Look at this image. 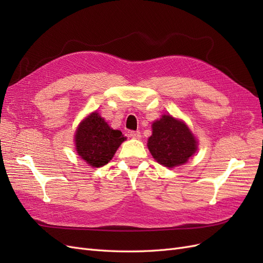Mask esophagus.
<instances>
[{
    "instance_id": "1",
    "label": "esophagus",
    "mask_w": 263,
    "mask_h": 263,
    "mask_svg": "<svg viewBox=\"0 0 263 263\" xmlns=\"http://www.w3.org/2000/svg\"><path fill=\"white\" fill-rule=\"evenodd\" d=\"M129 135H130V137H133V138H136V139H139V138L141 137V134H140V132H139V130H136V132L132 130V132L129 133Z\"/></svg>"
}]
</instances>
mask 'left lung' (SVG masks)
Masks as SVG:
<instances>
[{"label":"left lung","instance_id":"left-lung-1","mask_svg":"<svg viewBox=\"0 0 263 263\" xmlns=\"http://www.w3.org/2000/svg\"><path fill=\"white\" fill-rule=\"evenodd\" d=\"M196 140L184 123L163 115L153 124L148 148L156 160L168 168L185 163L196 151Z\"/></svg>","mask_w":263,"mask_h":263}]
</instances>
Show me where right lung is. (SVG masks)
Segmentation results:
<instances>
[{"label": "right lung", "mask_w": 263, "mask_h": 263, "mask_svg": "<svg viewBox=\"0 0 263 263\" xmlns=\"http://www.w3.org/2000/svg\"><path fill=\"white\" fill-rule=\"evenodd\" d=\"M124 140L122 132L110 128L97 112L85 118L76 133L79 156L95 168L108 163Z\"/></svg>", "instance_id": "right-lung-1"}]
</instances>
